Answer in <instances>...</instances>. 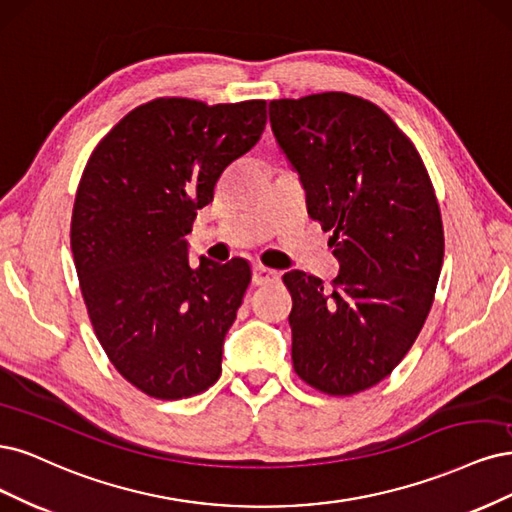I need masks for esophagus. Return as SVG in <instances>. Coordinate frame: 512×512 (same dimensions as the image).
<instances>
[{"label":"esophagus","instance_id":"1","mask_svg":"<svg viewBox=\"0 0 512 512\" xmlns=\"http://www.w3.org/2000/svg\"><path fill=\"white\" fill-rule=\"evenodd\" d=\"M278 280V272L276 270H270L266 266H253V283L255 285H272Z\"/></svg>","mask_w":512,"mask_h":512}]
</instances>
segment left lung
I'll return each mask as SVG.
<instances>
[{
  "instance_id": "8db88e82",
  "label": "left lung",
  "mask_w": 512,
  "mask_h": 512,
  "mask_svg": "<svg viewBox=\"0 0 512 512\" xmlns=\"http://www.w3.org/2000/svg\"><path fill=\"white\" fill-rule=\"evenodd\" d=\"M268 112L340 263L329 287L302 270L283 276L293 368L329 395L364 391L404 359L434 302L444 236L430 176L398 125L357 95L274 100Z\"/></svg>"
}]
</instances>
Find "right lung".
Listing matches in <instances>:
<instances>
[{"label":"right lung","mask_w":512,"mask_h":512,"mask_svg":"<svg viewBox=\"0 0 512 512\" xmlns=\"http://www.w3.org/2000/svg\"><path fill=\"white\" fill-rule=\"evenodd\" d=\"M266 127V102L159 97L97 144L72 212V253L95 336L123 378L159 400L219 381L251 266L189 263L197 210Z\"/></svg>","instance_id":"obj_1"}]
</instances>
